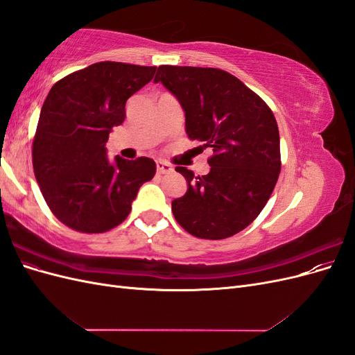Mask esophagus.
I'll return each instance as SVG.
<instances>
[{"mask_svg": "<svg viewBox=\"0 0 355 355\" xmlns=\"http://www.w3.org/2000/svg\"><path fill=\"white\" fill-rule=\"evenodd\" d=\"M157 171L159 175H164V173H170L171 171V166L167 164L166 161H157Z\"/></svg>", "mask_w": 355, "mask_h": 355, "instance_id": "34e87169", "label": "esophagus"}]
</instances>
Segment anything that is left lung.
<instances>
[{
	"instance_id": "obj_1",
	"label": "left lung",
	"mask_w": 355,
	"mask_h": 355,
	"mask_svg": "<svg viewBox=\"0 0 355 355\" xmlns=\"http://www.w3.org/2000/svg\"><path fill=\"white\" fill-rule=\"evenodd\" d=\"M161 83L185 112L191 141L213 149L210 171L176 167L187 194L171 201L178 223L198 239L243 231L270 200L280 175V135L272 111L237 77L216 68L158 67Z\"/></svg>"
}]
</instances>
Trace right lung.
<instances>
[{
    "label": "right lung",
    "instance_id": "obj_1",
    "mask_svg": "<svg viewBox=\"0 0 355 355\" xmlns=\"http://www.w3.org/2000/svg\"><path fill=\"white\" fill-rule=\"evenodd\" d=\"M157 67L99 62L53 85L41 108L32 144V164L53 214L87 234L120 225L154 159L106 157V142L125 118V102L154 78Z\"/></svg>",
    "mask_w": 355,
    "mask_h": 355
}]
</instances>
